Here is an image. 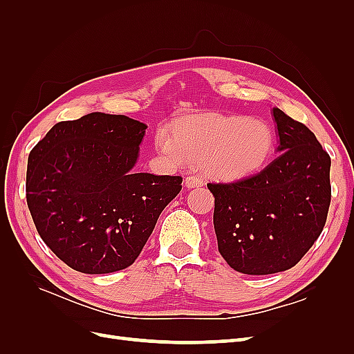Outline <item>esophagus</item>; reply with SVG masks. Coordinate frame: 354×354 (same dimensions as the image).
I'll return each mask as SVG.
<instances>
[{
    "instance_id": "obj_1",
    "label": "esophagus",
    "mask_w": 354,
    "mask_h": 354,
    "mask_svg": "<svg viewBox=\"0 0 354 354\" xmlns=\"http://www.w3.org/2000/svg\"><path fill=\"white\" fill-rule=\"evenodd\" d=\"M185 186L187 189H194V187H201L203 186V180L198 176H187L185 180Z\"/></svg>"
}]
</instances>
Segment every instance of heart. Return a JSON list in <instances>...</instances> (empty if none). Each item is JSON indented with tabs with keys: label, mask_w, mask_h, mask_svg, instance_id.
<instances>
[{
	"label": "heart",
	"mask_w": 354,
	"mask_h": 354,
	"mask_svg": "<svg viewBox=\"0 0 354 354\" xmlns=\"http://www.w3.org/2000/svg\"><path fill=\"white\" fill-rule=\"evenodd\" d=\"M155 143L169 164L201 160L208 177L238 181L259 173L269 162L276 145L269 124L248 116L201 113L183 118L174 134L159 128Z\"/></svg>",
	"instance_id": "b5f03b06"
}]
</instances>
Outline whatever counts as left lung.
Instances as JSON below:
<instances>
[{"label":"left lung","mask_w":354,"mask_h":354,"mask_svg":"<svg viewBox=\"0 0 354 354\" xmlns=\"http://www.w3.org/2000/svg\"><path fill=\"white\" fill-rule=\"evenodd\" d=\"M279 146L259 174L208 183L214 230L227 264L245 274L291 269L312 248L330 203V158L308 128L273 108Z\"/></svg>","instance_id":"1"}]
</instances>
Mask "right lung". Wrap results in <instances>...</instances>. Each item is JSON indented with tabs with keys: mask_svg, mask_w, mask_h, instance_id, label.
Wrapping results in <instances>:
<instances>
[{
	"mask_svg": "<svg viewBox=\"0 0 354 354\" xmlns=\"http://www.w3.org/2000/svg\"><path fill=\"white\" fill-rule=\"evenodd\" d=\"M146 128L125 115L93 112L57 122L30 151L32 220L73 270L103 274L131 266L181 190L180 176L134 169Z\"/></svg>",
	"mask_w": 354,
	"mask_h": 354,
	"instance_id": "add662e5",
	"label": "right lung"
}]
</instances>
